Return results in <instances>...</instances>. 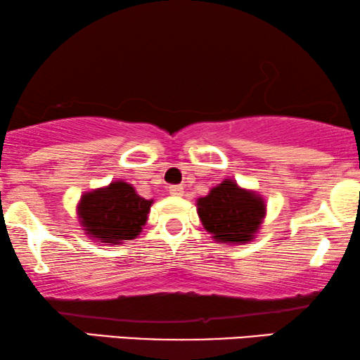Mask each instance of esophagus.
<instances>
[{"mask_svg":"<svg viewBox=\"0 0 360 360\" xmlns=\"http://www.w3.org/2000/svg\"><path fill=\"white\" fill-rule=\"evenodd\" d=\"M169 194H171V196H183L184 194V188L183 186H171V188H169Z\"/></svg>","mask_w":360,"mask_h":360,"instance_id":"esophagus-1","label":"esophagus"}]
</instances>
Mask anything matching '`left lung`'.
I'll list each match as a JSON object with an SVG mask.
<instances>
[{
	"label": "left lung",
	"instance_id": "8db88e82",
	"mask_svg": "<svg viewBox=\"0 0 360 360\" xmlns=\"http://www.w3.org/2000/svg\"><path fill=\"white\" fill-rule=\"evenodd\" d=\"M198 216L216 243L246 245L258 235L266 216V202L253 189L226 177L206 196L198 198Z\"/></svg>",
	"mask_w": 360,
	"mask_h": 360
}]
</instances>
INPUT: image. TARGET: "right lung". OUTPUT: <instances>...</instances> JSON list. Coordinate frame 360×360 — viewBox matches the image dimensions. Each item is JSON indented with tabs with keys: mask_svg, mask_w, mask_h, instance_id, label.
I'll list each match as a JSON object with an SVG mask.
<instances>
[{
	"mask_svg": "<svg viewBox=\"0 0 360 360\" xmlns=\"http://www.w3.org/2000/svg\"><path fill=\"white\" fill-rule=\"evenodd\" d=\"M153 202L139 196L132 184L117 179L82 194L77 216L90 240L115 246L141 235Z\"/></svg>",
	"mask_w": 360,
	"mask_h": 360,
	"instance_id": "right-lung-1",
	"label": "right lung"
}]
</instances>
